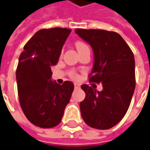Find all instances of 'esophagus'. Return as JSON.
Wrapping results in <instances>:
<instances>
[{
    "label": "esophagus",
    "mask_w": 150,
    "mask_h": 150,
    "mask_svg": "<svg viewBox=\"0 0 150 150\" xmlns=\"http://www.w3.org/2000/svg\"><path fill=\"white\" fill-rule=\"evenodd\" d=\"M74 86H75V89H78V88H80V85H79V83H74Z\"/></svg>",
    "instance_id": "1"
}]
</instances>
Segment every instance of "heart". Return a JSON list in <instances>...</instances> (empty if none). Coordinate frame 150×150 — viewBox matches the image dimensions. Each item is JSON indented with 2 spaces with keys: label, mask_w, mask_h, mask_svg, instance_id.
Listing matches in <instances>:
<instances>
[{
  "label": "heart",
  "mask_w": 150,
  "mask_h": 150,
  "mask_svg": "<svg viewBox=\"0 0 150 150\" xmlns=\"http://www.w3.org/2000/svg\"><path fill=\"white\" fill-rule=\"evenodd\" d=\"M75 46H76V49L79 51V53L82 52L84 50L88 49V45H86L85 43L82 42V41H77V42L75 43ZM71 76L72 78H77L78 77V75H77V74L75 71L71 72Z\"/></svg>",
  "instance_id": "obj_1"
}]
</instances>
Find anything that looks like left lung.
<instances>
[{
  "label": "left lung",
  "mask_w": 150,
  "mask_h": 150,
  "mask_svg": "<svg viewBox=\"0 0 150 150\" xmlns=\"http://www.w3.org/2000/svg\"><path fill=\"white\" fill-rule=\"evenodd\" d=\"M89 44L94 53L90 82L102 83L100 92L87 84L81 86L85 99L79 103L81 116L91 127L105 130L119 123L129 108L136 87L132 51L115 31L75 29Z\"/></svg>",
  "instance_id": "left-lung-1"
}]
</instances>
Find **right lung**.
<instances>
[{
	"mask_svg": "<svg viewBox=\"0 0 150 150\" xmlns=\"http://www.w3.org/2000/svg\"><path fill=\"white\" fill-rule=\"evenodd\" d=\"M71 30L55 28L38 31L24 46L16 71L19 103L25 116L34 125L50 128L62 121L74 84L51 80L55 66Z\"/></svg>",
	"mask_w": 150,
	"mask_h": 150,
	"instance_id": "obj_1",
	"label": "right lung"
}]
</instances>
